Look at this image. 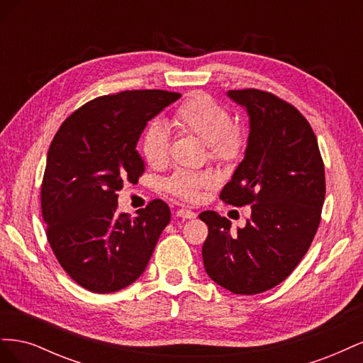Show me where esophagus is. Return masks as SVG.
I'll use <instances>...</instances> for the list:
<instances>
[{
    "mask_svg": "<svg viewBox=\"0 0 363 363\" xmlns=\"http://www.w3.org/2000/svg\"><path fill=\"white\" fill-rule=\"evenodd\" d=\"M175 216L183 218V219H194L196 218V213L192 211H188V208H179V211L175 212Z\"/></svg>",
    "mask_w": 363,
    "mask_h": 363,
    "instance_id": "esophagus-1",
    "label": "esophagus"
}]
</instances>
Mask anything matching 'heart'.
<instances>
[{"label": "heart", "mask_w": 363, "mask_h": 363, "mask_svg": "<svg viewBox=\"0 0 363 363\" xmlns=\"http://www.w3.org/2000/svg\"><path fill=\"white\" fill-rule=\"evenodd\" d=\"M172 124L184 133L200 138L207 144L212 159L233 162L245 148V135L232 125V115L224 106L211 96L196 94L180 104L172 115ZM171 135L160 121H152L145 128L140 140V151L152 168H162L169 157ZM215 179L208 172L177 171L167 182V189L186 201H196L201 189L213 186Z\"/></svg>", "instance_id": "heart-1"}]
</instances>
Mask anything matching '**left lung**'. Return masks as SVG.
I'll return each instance as SVG.
<instances>
[{
	"label": "left lung",
	"instance_id": "8db88e82",
	"mask_svg": "<svg viewBox=\"0 0 363 363\" xmlns=\"http://www.w3.org/2000/svg\"><path fill=\"white\" fill-rule=\"evenodd\" d=\"M247 111L244 160L221 192L232 206L251 204L244 228L213 211L203 245L207 276L224 289L252 295L277 286L298 265L320 225L325 196L324 163L311 124L289 103L257 89L228 91Z\"/></svg>",
	"mask_w": 363,
	"mask_h": 363
}]
</instances>
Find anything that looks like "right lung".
Returning <instances> with one entry per match:
<instances>
[{
  "mask_svg": "<svg viewBox=\"0 0 363 363\" xmlns=\"http://www.w3.org/2000/svg\"><path fill=\"white\" fill-rule=\"evenodd\" d=\"M182 95L125 91L86 103L54 136L40 203L47 238L62 268L84 289L111 294L145 271L171 211L151 201L136 216L118 212V191L138 182L145 163L136 150L148 121Z\"/></svg>",
  "mask_w": 363,
  "mask_h": 363,
  "instance_id": "right-lung-1",
  "label": "right lung"
}]
</instances>
